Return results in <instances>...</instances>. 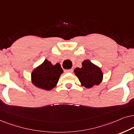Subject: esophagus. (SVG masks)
<instances>
[{"instance_id":"34e87169","label":"esophagus","mask_w":134,"mask_h":134,"mask_svg":"<svg viewBox=\"0 0 134 134\" xmlns=\"http://www.w3.org/2000/svg\"><path fill=\"white\" fill-rule=\"evenodd\" d=\"M65 73H72L73 72V69H69V70H65Z\"/></svg>"}]
</instances>
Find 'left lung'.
<instances>
[{"mask_svg":"<svg viewBox=\"0 0 134 134\" xmlns=\"http://www.w3.org/2000/svg\"><path fill=\"white\" fill-rule=\"evenodd\" d=\"M74 74L78 77L81 85L86 88L99 85L103 80V73L100 68L89 59L83 60L81 68L75 69Z\"/></svg>","mask_w":134,"mask_h":134,"instance_id":"8db88e82","label":"left lung"}]
</instances>
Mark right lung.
<instances>
[{
  "label": "right lung",
  "instance_id": "obj_1",
  "mask_svg": "<svg viewBox=\"0 0 134 134\" xmlns=\"http://www.w3.org/2000/svg\"><path fill=\"white\" fill-rule=\"evenodd\" d=\"M63 72L59 63L53 65L50 61L45 59L32 72L31 82L37 88L50 91L56 86Z\"/></svg>",
  "mask_w": 134,
  "mask_h": 134
}]
</instances>
